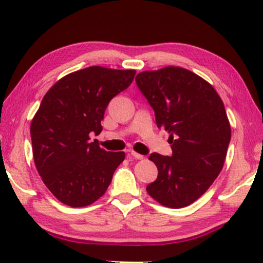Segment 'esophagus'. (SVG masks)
<instances>
[{
    "mask_svg": "<svg viewBox=\"0 0 263 263\" xmlns=\"http://www.w3.org/2000/svg\"><path fill=\"white\" fill-rule=\"evenodd\" d=\"M130 156L133 157V158H135V159H138V160H141V159H143V157L142 154H139V153H136V152H130Z\"/></svg>",
    "mask_w": 263,
    "mask_h": 263,
    "instance_id": "obj_1",
    "label": "esophagus"
}]
</instances>
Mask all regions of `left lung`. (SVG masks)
Segmentation results:
<instances>
[{
    "label": "left lung",
    "instance_id": "left-lung-1",
    "mask_svg": "<svg viewBox=\"0 0 263 263\" xmlns=\"http://www.w3.org/2000/svg\"><path fill=\"white\" fill-rule=\"evenodd\" d=\"M136 85L154 110L158 128L170 133L172 156L152 153L158 177L147 193L160 204H192L220 174L231 140L224 103L213 86L193 71L165 67L136 75Z\"/></svg>",
    "mask_w": 263,
    "mask_h": 263
}]
</instances>
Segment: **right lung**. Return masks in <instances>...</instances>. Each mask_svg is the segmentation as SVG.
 I'll use <instances>...</instances> for the list:
<instances>
[{"instance_id": "add662e5", "label": "right lung", "mask_w": 263, "mask_h": 263, "mask_svg": "<svg viewBox=\"0 0 263 263\" xmlns=\"http://www.w3.org/2000/svg\"><path fill=\"white\" fill-rule=\"evenodd\" d=\"M135 70L93 66L66 75L46 92L31 123L38 174L61 202L88 206L104 195L124 152H107L99 135L110 100L129 87Z\"/></svg>"}]
</instances>
